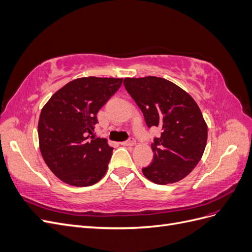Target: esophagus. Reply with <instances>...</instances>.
I'll list each match as a JSON object with an SVG mask.
<instances>
[{
  "label": "esophagus",
  "mask_w": 252,
  "mask_h": 252,
  "mask_svg": "<svg viewBox=\"0 0 252 252\" xmlns=\"http://www.w3.org/2000/svg\"><path fill=\"white\" fill-rule=\"evenodd\" d=\"M122 145H124V146H134V145H135V140L133 138H130L128 141L122 143Z\"/></svg>",
  "instance_id": "34e87169"
}]
</instances>
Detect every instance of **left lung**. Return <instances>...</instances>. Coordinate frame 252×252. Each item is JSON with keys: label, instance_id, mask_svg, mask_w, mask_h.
<instances>
[{"label": "left lung", "instance_id": "8db88e82", "mask_svg": "<svg viewBox=\"0 0 252 252\" xmlns=\"http://www.w3.org/2000/svg\"><path fill=\"white\" fill-rule=\"evenodd\" d=\"M127 93L143 112L146 125L162 130L151 144L152 163L142 169L158 185L179 182L200 162L207 125L193 98L174 83L158 77L126 78Z\"/></svg>", "mask_w": 252, "mask_h": 252}]
</instances>
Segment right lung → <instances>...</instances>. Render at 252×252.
Segmentation results:
<instances>
[{
    "instance_id": "add662e5",
    "label": "right lung",
    "mask_w": 252,
    "mask_h": 252,
    "mask_svg": "<svg viewBox=\"0 0 252 252\" xmlns=\"http://www.w3.org/2000/svg\"><path fill=\"white\" fill-rule=\"evenodd\" d=\"M123 79L80 78L59 89L44 106L37 125L45 163L61 181L75 187L95 184L107 171L113 148L95 138L96 113Z\"/></svg>"
}]
</instances>
